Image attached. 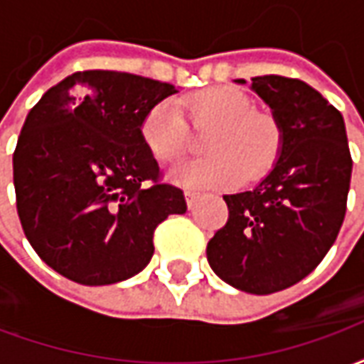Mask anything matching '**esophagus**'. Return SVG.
<instances>
[{
    "mask_svg": "<svg viewBox=\"0 0 364 364\" xmlns=\"http://www.w3.org/2000/svg\"><path fill=\"white\" fill-rule=\"evenodd\" d=\"M198 197H200V193H197V191H185V200H187V206H189V208H193V206L197 205Z\"/></svg>",
    "mask_w": 364,
    "mask_h": 364,
    "instance_id": "obj_1",
    "label": "esophagus"
}]
</instances>
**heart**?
Returning a JSON list of instances; mask_svg holds the SVG:
<instances>
[{
	"instance_id": "b5f03b06",
	"label": "heart",
	"mask_w": 364,
	"mask_h": 364,
	"mask_svg": "<svg viewBox=\"0 0 364 364\" xmlns=\"http://www.w3.org/2000/svg\"><path fill=\"white\" fill-rule=\"evenodd\" d=\"M191 122L210 128L203 150L206 158L169 169L167 177L181 187H232L244 177L259 179L281 156L282 128L273 114L255 111L250 97L234 87H210L185 101ZM146 148L164 164L175 161L187 148L189 132L181 107L164 99L146 112L140 127Z\"/></svg>"
}]
</instances>
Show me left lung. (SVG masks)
I'll use <instances>...</instances> for the list:
<instances>
[{
  "label": "left lung",
  "instance_id": "left-lung-1",
  "mask_svg": "<svg viewBox=\"0 0 364 364\" xmlns=\"http://www.w3.org/2000/svg\"><path fill=\"white\" fill-rule=\"evenodd\" d=\"M250 90L281 124V156L252 191L224 195L228 222L206 259L230 287L271 294L302 281L333 245L353 161L341 112L308 83L257 75Z\"/></svg>",
  "mask_w": 364,
  "mask_h": 364
}]
</instances>
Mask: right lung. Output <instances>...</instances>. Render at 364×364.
<instances>
[{
    "label": "right lung",
    "instance_id": "add662e5",
    "mask_svg": "<svg viewBox=\"0 0 364 364\" xmlns=\"http://www.w3.org/2000/svg\"><path fill=\"white\" fill-rule=\"evenodd\" d=\"M175 93L171 83L90 70L31 109L13 154L17 213L56 273L87 287L127 281L150 263L159 222L185 214L183 191L159 185L140 134L146 112Z\"/></svg>",
    "mask_w": 364,
    "mask_h": 364
}]
</instances>
